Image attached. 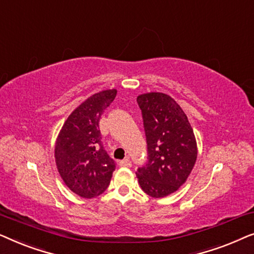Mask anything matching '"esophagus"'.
Returning a JSON list of instances; mask_svg holds the SVG:
<instances>
[{
  "label": "esophagus",
  "instance_id": "esophagus-1",
  "mask_svg": "<svg viewBox=\"0 0 254 254\" xmlns=\"http://www.w3.org/2000/svg\"><path fill=\"white\" fill-rule=\"evenodd\" d=\"M119 165H120V166H124V168H130V166H131V162H130V159L127 157V158L123 159V161H120V162H119Z\"/></svg>",
  "mask_w": 254,
  "mask_h": 254
}]
</instances>
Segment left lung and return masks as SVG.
<instances>
[{"label": "left lung", "mask_w": 254, "mask_h": 254, "mask_svg": "<svg viewBox=\"0 0 254 254\" xmlns=\"http://www.w3.org/2000/svg\"><path fill=\"white\" fill-rule=\"evenodd\" d=\"M147 138L148 162L137 169L141 189L164 197L184 185L197 157L195 135L187 116L172 97L162 92L137 96Z\"/></svg>", "instance_id": "left-lung-1"}]
</instances>
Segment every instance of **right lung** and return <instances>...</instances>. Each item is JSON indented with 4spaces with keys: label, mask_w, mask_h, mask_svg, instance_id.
Here are the masks:
<instances>
[{
    "label": "right lung",
    "mask_w": 254,
    "mask_h": 254,
    "mask_svg": "<svg viewBox=\"0 0 254 254\" xmlns=\"http://www.w3.org/2000/svg\"><path fill=\"white\" fill-rule=\"evenodd\" d=\"M116 96V89L90 96L64 121L55 142L54 157L62 180L85 199L100 195L116 170V163L103 147L99 130L100 117Z\"/></svg>",
    "instance_id": "obj_1"
}]
</instances>
